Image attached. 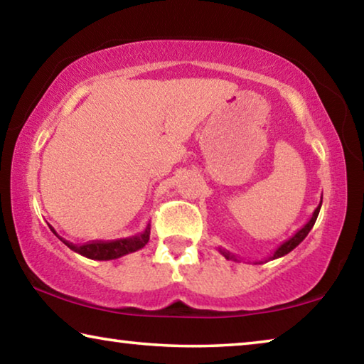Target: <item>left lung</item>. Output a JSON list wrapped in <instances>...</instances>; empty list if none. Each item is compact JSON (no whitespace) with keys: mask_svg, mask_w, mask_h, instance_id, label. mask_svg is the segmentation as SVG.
I'll return each instance as SVG.
<instances>
[{"mask_svg":"<svg viewBox=\"0 0 364 364\" xmlns=\"http://www.w3.org/2000/svg\"><path fill=\"white\" fill-rule=\"evenodd\" d=\"M321 204H323V197H321V200H319V205L315 208V212H313V215H311V218L306 221V225H304L300 228V230L294 234L292 237H289L287 241H284L282 242L278 249H276L274 252H273V255H269L267 260H263V262H269V260H276V258H279V257H284V255H287L289 252L291 250H294L295 247H297V245L304 241V239L308 236V232L311 231V228H313V225H315V221H316V218H318V213H319V208H321ZM218 252L221 255H223L226 260H232V262H239V257H236L234 254H231L230 250H225V249H218ZM263 262H255V263H263Z\"/></svg>","mask_w":364,"mask_h":364,"instance_id":"left-lung-1","label":"left lung"}]
</instances>
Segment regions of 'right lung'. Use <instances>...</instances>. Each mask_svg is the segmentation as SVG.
<instances>
[{"mask_svg": "<svg viewBox=\"0 0 364 364\" xmlns=\"http://www.w3.org/2000/svg\"><path fill=\"white\" fill-rule=\"evenodd\" d=\"M49 228H51V231L56 234L60 241H63L70 250L77 252V254L83 255L86 258H91V260H114V258H120L127 254H132V252H136L144 247L147 241H149V234H151V225L147 223L146 230L143 232L136 234V236L114 239V241H91V242L77 245L65 241L64 237H60L59 234L54 231L53 226Z\"/></svg>", "mask_w": 364, "mask_h": 364, "instance_id": "1", "label": "right lung"}]
</instances>
